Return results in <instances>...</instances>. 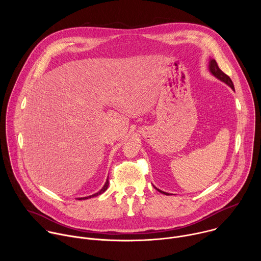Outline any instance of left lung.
<instances>
[{"label":"left lung","mask_w":261,"mask_h":261,"mask_svg":"<svg viewBox=\"0 0 261 261\" xmlns=\"http://www.w3.org/2000/svg\"><path fill=\"white\" fill-rule=\"evenodd\" d=\"M210 71L212 72V74H213L214 76H216L218 80L222 81L223 83H225V84L228 85L232 90H234V86H233V84H232L230 77L227 75V74H225L224 72H223V71L219 68V66H218V64H217V62H216L215 60H211V62H210ZM156 189H157V188H156ZM157 190H158L159 192L163 193V194L169 195V193L163 192V191H161V190H159V189H157Z\"/></svg>","instance_id":"1"}]
</instances>
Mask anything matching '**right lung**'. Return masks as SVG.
Masks as SVG:
<instances>
[{"label": "right lung", "instance_id": "add662e5", "mask_svg": "<svg viewBox=\"0 0 261 261\" xmlns=\"http://www.w3.org/2000/svg\"><path fill=\"white\" fill-rule=\"evenodd\" d=\"M108 185H109V181H108V178L106 179V182H105V185L103 186V188L99 191V192H97V193H95V194H93V195H91V196H88V197H82V198H77L79 200H83V199H88V198H91V197H95V196H98V195H100V194H102L104 191H106V189L108 188Z\"/></svg>", "mask_w": 261, "mask_h": 261}]
</instances>
